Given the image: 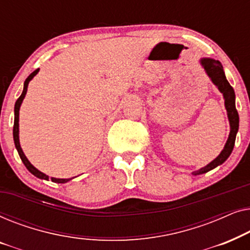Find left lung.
Masks as SVG:
<instances>
[{"mask_svg": "<svg viewBox=\"0 0 250 250\" xmlns=\"http://www.w3.org/2000/svg\"><path fill=\"white\" fill-rule=\"evenodd\" d=\"M201 64L206 70L208 76L210 77V80L213 83L218 87V90L221 91V93H223V97L225 99V108L228 111V117L230 121V135L227 143H225L224 149L222 150V152L218 155L217 158H215L213 162L208 164L207 166L203 167L199 170L193 172V175H199V174H204L211 170L215 167H217L221 164H223L225 160L229 158V156L231 155L232 150H233L234 142H235V136H237V132L239 128V115L237 109H235V94L233 87L231 86L229 83L227 77H225L223 66H222L220 61L209 59V58H205L201 59Z\"/></svg>", "mask_w": 250, "mask_h": 250, "instance_id": "left-lung-1", "label": "left lung"}]
</instances>
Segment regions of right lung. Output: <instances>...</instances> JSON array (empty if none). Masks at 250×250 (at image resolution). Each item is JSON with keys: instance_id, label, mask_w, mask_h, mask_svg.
Wrapping results in <instances>:
<instances>
[{"instance_id": "1", "label": "right lung", "mask_w": 250, "mask_h": 250, "mask_svg": "<svg viewBox=\"0 0 250 250\" xmlns=\"http://www.w3.org/2000/svg\"><path fill=\"white\" fill-rule=\"evenodd\" d=\"M39 70L40 69L34 70L33 73L26 78L25 84H23L22 93L18 98V100L16 101V104H15V124H13V140H15V146H16L17 150H18L20 158H21L23 165L27 167V169H28L32 174H34V175H35L36 177H39V179L49 180V176L45 175V174L42 173V172H40L39 169H36L35 167H34L32 164L29 163V160L26 158L25 153L22 152V149H21V146H20V143H19V109H20V104H21L23 98H25V95L27 93V87H28V83L30 82V80H32V78L35 76L37 73H39ZM70 179H54V177H51V181H52V182H56V183H66Z\"/></svg>"}]
</instances>
